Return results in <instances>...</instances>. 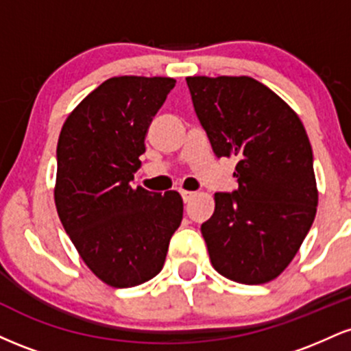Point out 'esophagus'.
I'll list each match as a JSON object with an SVG mask.
<instances>
[{"instance_id": "34e87169", "label": "esophagus", "mask_w": 351, "mask_h": 351, "mask_svg": "<svg viewBox=\"0 0 351 351\" xmlns=\"http://www.w3.org/2000/svg\"><path fill=\"white\" fill-rule=\"evenodd\" d=\"M181 198H183L184 203H189V201L193 199V196H195V191H184V189H181Z\"/></svg>"}]
</instances>
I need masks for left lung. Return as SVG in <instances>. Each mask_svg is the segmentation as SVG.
I'll use <instances>...</instances> for the list:
<instances>
[{
	"label": "left lung",
	"instance_id": "1",
	"mask_svg": "<svg viewBox=\"0 0 351 351\" xmlns=\"http://www.w3.org/2000/svg\"><path fill=\"white\" fill-rule=\"evenodd\" d=\"M193 107L217 158L236 160L234 191L215 193L201 224L221 276L256 285L291 264L317 213L308 136L295 112L259 80L186 77Z\"/></svg>",
	"mask_w": 351,
	"mask_h": 351
}]
</instances>
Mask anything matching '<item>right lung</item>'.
<instances>
[{
	"label": "right lung",
	"mask_w": 351,
	"mask_h": 351,
	"mask_svg": "<svg viewBox=\"0 0 351 351\" xmlns=\"http://www.w3.org/2000/svg\"><path fill=\"white\" fill-rule=\"evenodd\" d=\"M175 84L171 77L108 79L60 130L58 215L84 263L112 287H135L162 271L183 219L180 193L134 186L145 135Z\"/></svg>",
	"instance_id": "add662e5"
}]
</instances>
